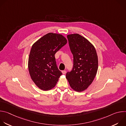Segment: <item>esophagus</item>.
Masks as SVG:
<instances>
[{
    "label": "esophagus",
    "instance_id": "obj_1",
    "mask_svg": "<svg viewBox=\"0 0 126 126\" xmlns=\"http://www.w3.org/2000/svg\"><path fill=\"white\" fill-rule=\"evenodd\" d=\"M62 72L63 74H65L66 73V71L65 70H63V71H62Z\"/></svg>",
    "mask_w": 126,
    "mask_h": 126
}]
</instances>
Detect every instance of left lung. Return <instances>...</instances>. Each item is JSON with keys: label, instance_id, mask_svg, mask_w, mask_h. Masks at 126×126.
Segmentation results:
<instances>
[{"label": "left lung", "instance_id": "8db88e82", "mask_svg": "<svg viewBox=\"0 0 126 126\" xmlns=\"http://www.w3.org/2000/svg\"><path fill=\"white\" fill-rule=\"evenodd\" d=\"M69 47L73 55V67L66 73L70 87L82 92L91 84L97 72L98 59L94 46L79 34L67 35Z\"/></svg>", "mask_w": 126, "mask_h": 126}]
</instances>
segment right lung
<instances>
[{"label":"right lung","instance_id":"right-lung-1","mask_svg":"<svg viewBox=\"0 0 126 126\" xmlns=\"http://www.w3.org/2000/svg\"><path fill=\"white\" fill-rule=\"evenodd\" d=\"M67 43L62 35L49 33L33 44L28 59L29 72L35 85L42 90L54 87L62 74L55 54Z\"/></svg>","mask_w":126,"mask_h":126}]
</instances>
